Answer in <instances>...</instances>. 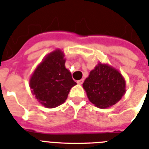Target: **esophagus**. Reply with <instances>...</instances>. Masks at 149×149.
<instances>
[{
    "instance_id": "obj_1",
    "label": "esophagus",
    "mask_w": 149,
    "mask_h": 149,
    "mask_svg": "<svg viewBox=\"0 0 149 149\" xmlns=\"http://www.w3.org/2000/svg\"><path fill=\"white\" fill-rule=\"evenodd\" d=\"M83 81H84V79H79V80L77 81V83H78V84H79V85H81V84H83Z\"/></svg>"
}]
</instances>
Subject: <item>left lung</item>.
Masks as SVG:
<instances>
[{"mask_svg":"<svg viewBox=\"0 0 149 149\" xmlns=\"http://www.w3.org/2000/svg\"><path fill=\"white\" fill-rule=\"evenodd\" d=\"M87 97L100 109L112 106L125 95V80L121 72L107 63H99L83 84Z\"/></svg>","mask_w":149,"mask_h":149,"instance_id":"left-lung-1","label":"left lung"}]
</instances>
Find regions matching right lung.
Wrapping results in <instances>:
<instances>
[{
  "instance_id": "right-lung-1",
  "label": "right lung",
  "mask_w": 149,
  "mask_h": 149,
  "mask_svg": "<svg viewBox=\"0 0 149 149\" xmlns=\"http://www.w3.org/2000/svg\"><path fill=\"white\" fill-rule=\"evenodd\" d=\"M64 56L60 49L47 54L30 79L33 95L46 108H55L63 103L71 88L77 85L65 66Z\"/></svg>"
}]
</instances>
